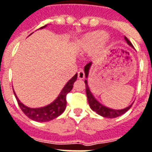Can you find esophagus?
<instances>
[{
	"label": "esophagus",
	"mask_w": 152,
	"mask_h": 152,
	"mask_svg": "<svg viewBox=\"0 0 152 152\" xmlns=\"http://www.w3.org/2000/svg\"><path fill=\"white\" fill-rule=\"evenodd\" d=\"M84 77H85L84 71H83V69H81L79 70V72H78V79L83 80V79H84Z\"/></svg>",
	"instance_id": "1"
}]
</instances>
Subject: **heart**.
I'll return each mask as SVG.
<instances>
[{
  "label": "heart",
  "mask_w": 152,
  "mask_h": 152,
  "mask_svg": "<svg viewBox=\"0 0 152 152\" xmlns=\"http://www.w3.org/2000/svg\"><path fill=\"white\" fill-rule=\"evenodd\" d=\"M106 38V33L102 31H94L87 33L83 38L81 46L86 52H90L95 50Z\"/></svg>",
  "instance_id": "1"
}]
</instances>
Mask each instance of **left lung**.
I'll list each match as a JSON object with an SVG mask.
<instances>
[{
  "mask_svg": "<svg viewBox=\"0 0 152 152\" xmlns=\"http://www.w3.org/2000/svg\"><path fill=\"white\" fill-rule=\"evenodd\" d=\"M125 40L128 44V45H130L131 47H133V45H132V43L130 42L129 39L126 37H125ZM91 66H92V62L88 63L87 65H85L84 67L85 77L87 78V79H85L84 81L85 86H86V94H87L88 102L90 108L93 111L96 112V113H98L99 115H101L102 117H105V118H110V119L119 117V116H121L122 114H124L125 113H126L131 108V107L132 106L133 103H132L127 107H125L123 109H113V108H110V107H107L104 106L103 104H102L94 97V95L91 92V90L89 88V86H88V77L89 69H90Z\"/></svg>",
  "mask_w": 152,
  "mask_h": 152,
  "instance_id": "8db88e82",
  "label": "left lung"
}]
</instances>
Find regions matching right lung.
Returning <instances> with one entry per match:
<instances>
[{
    "instance_id": "1",
    "label": "right lung",
    "mask_w": 152,
    "mask_h": 152,
    "mask_svg": "<svg viewBox=\"0 0 152 152\" xmlns=\"http://www.w3.org/2000/svg\"><path fill=\"white\" fill-rule=\"evenodd\" d=\"M46 25L41 28L45 27ZM77 79V74L73 76L65 86L63 88V89L61 90L60 94H58V96L48 105L45 106V107H36V108H31L28 107L26 105H24L17 97V95L14 91L15 98L18 102V104L20 107V109L22 112L31 120L34 121H38V122H46L56 119L59 115H61L66 108V94L71 91V89L73 88V85L75 83V82Z\"/></svg>"
}]
</instances>
